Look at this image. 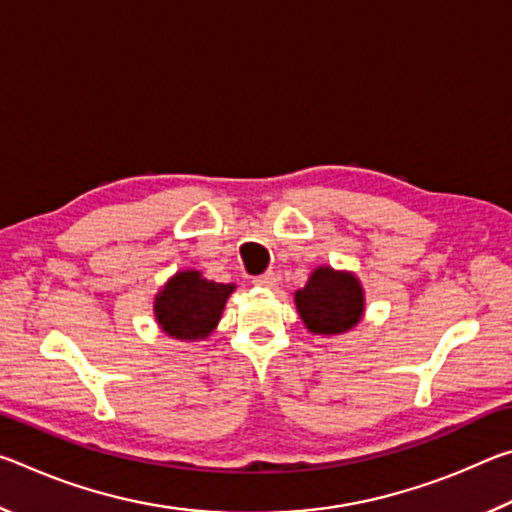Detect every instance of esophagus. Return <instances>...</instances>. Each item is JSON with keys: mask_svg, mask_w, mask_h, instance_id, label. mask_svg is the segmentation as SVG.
<instances>
[{"mask_svg": "<svg viewBox=\"0 0 512 512\" xmlns=\"http://www.w3.org/2000/svg\"><path fill=\"white\" fill-rule=\"evenodd\" d=\"M253 284H255V287L271 289V287H275V284H277V275H275L273 271H266V273H262V275L253 277Z\"/></svg>", "mask_w": 512, "mask_h": 512, "instance_id": "obj_1", "label": "esophagus"}]
</instances>
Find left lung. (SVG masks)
<instances>
[{"label":"left lung","mask_w":512,"mask_h":512,"mask_svg":"<svg viewBox=\"0 0 512 512\" xmlns=\"http://www.w3.org/2000/svg\"><path fill=\"white\" fill-rule=\"evenodd\" d=\"M296 307L311 334H343L363 316L361 282L348 271L318 266L296 291Z\"/></svg>","instance_id":"obj_1"}]
</instances>
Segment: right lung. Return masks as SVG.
<instances>
[{
    "instance_id": "obj_1",
    "label": "right lung",
    "mask_w": 512,
    "mask_h": 512,
    "mask_svg": "<svg viewBox=\"0 0 512 512\" xmlns=\"http://www.w3.org/2000/svg\"><path fill=\"white\" fill-rule=\"evenodd\" d=\"M235 284L205 280L198 271H180L155 296V320L171 339L201 341L219 325Z\"/></svg>"
}]
</instances>
